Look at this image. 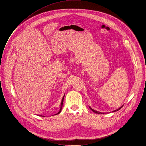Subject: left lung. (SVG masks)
<instances>
[{
	"label": "left lung",
	"instance_id": "left-lung-1",
	"mask_svg": "<svg viewBox=\"0 0 146 146\" xmlns=\"http://www.w3.org/2000/svg\"><path fill=\"white\" fill-rule=\"evenodd\" d=\"M123 107V106H122L121 107H120V108H119L118 109H117V110H114V111H113L112 112H115V111H119L120 108H121V107ZM89 108H90V109L92 111H93V112H94V113H96V114H102V113H101V112H100V111H96V110H93V108H92L91 107H89Z\"/></svg>",
	"mask_w": 146,
	"mask_h": 146
}]
</instances>
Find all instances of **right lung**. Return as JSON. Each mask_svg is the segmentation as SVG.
<instances>
[{
	"label": "right lung",
	"mask_w": 146,
	"mask_h": 146,
	"mask_svg": "<svg viewBox=\"0 0 146 146\" xmlns=\"http://www.w3.org/2000/svg\"><path fill=\"white\" fill-rule=\"evenodd\" d=\"M64 97H65V95H64V96H63V98H62V101H61V104H60V110H59V112H58V113H56V114H55L54 115L59 114L60 113L61 110H62V106H63V100H64ZM39 116H42V115H39Z\"/></svg>",
	"instance_id": "1"
}]
</instances>
